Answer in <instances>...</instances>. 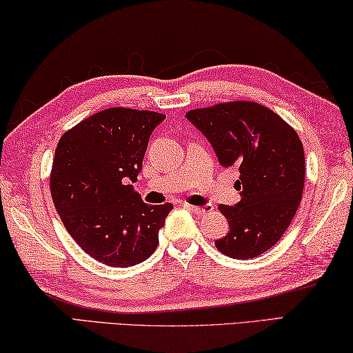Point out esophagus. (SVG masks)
<instances>
[{"instance_id":"34e87169","label":"esophagus","mask_w":353,"mask_h":353,"mask_svg":"<svg viewBox=\"0 0 353 353\" xmlns=\"http://www.w3.org/2000/svg\"><path fill=\"white\" fill-rule=\"evenodd\" d=\"M183 206L190 209V211H192V212L196 214V215H206V214H209V212H212V209H214L212 205H206V206H192V205H188V203H184Z\"/></svg>"}]
</instances>
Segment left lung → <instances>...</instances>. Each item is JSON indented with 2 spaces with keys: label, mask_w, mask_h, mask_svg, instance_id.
Returning <instances> with one entry per match:
<instances>
[{
  "label": "left lung",
  "mask_w": 353,
  "mask_h": 353,
  "mask_svg": "<svg viewBox=\"0 0 353 353\" xmlns=\"http://www.w3.org/2000/svg\"><path fill=\"white\" fill-rule=\"evenodd\" d=\"M188 119L211 142L219 163L237 165L236 206L220 205L230 232L215 246L232 259H252L279 242L304 190V147L292 125L263 105L234 101L195 108Z\"/></svg>",
  "instance_id": "8db88e82"
}]
</instances>
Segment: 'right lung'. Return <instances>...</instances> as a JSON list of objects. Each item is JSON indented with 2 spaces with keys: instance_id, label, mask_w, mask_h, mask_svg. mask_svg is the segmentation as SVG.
Masks as SVG:
<instances>
[{
  "instance_id": "1",
  "label": "right lung",
  "mask_w": 353,
  "mask_h": 353,
  "mask_svg": "<svg viewBox=\"0 0 353 353\" xmlns=\"http://www.w3.org/2000/svg\"><path fill=\"white\" fill-rule=\"evenodd\" d=\"M157 111L113 107L61 136L51 170V195L61 221L86 254L108 267H132L153 254L172 203L147 205L138 180Z\"/></svg>"
}]
</instances>
